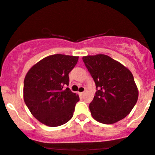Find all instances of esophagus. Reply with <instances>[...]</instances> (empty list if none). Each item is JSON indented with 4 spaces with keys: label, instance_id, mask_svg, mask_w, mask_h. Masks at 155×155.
Here are the masks:
<instances>
[{
    "label": "esophagus",
    "instance_id": "obj_1",
    "mask_svg": "<svg viewBox=\"0 0 155 155\" xmlns=\"http://www.w3.org/2000/svg\"><path fill=\"white\" fill-rule=\"evenodd\" d=\"M84 94V92H79V95H83Z\"/></svg>",
    "mask_w": 155,
    "mask_h": 155
}]
</instances>
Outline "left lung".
Returning <instances> with one entry per match:
<instances>
[{"label":"left lung","instance_id":"left-lung-1","mask_svg":"<svg viewBox=\"0 0 155 155\" xmlns=\"http://www.w3.org/2000/svg\"><path fill=\"white\" fill-rule=\"evenodd\" d=\"M82 60L97 90L89 106L92 117L107 124L124 119L132 111L138 97L132 73L106 54L87 55Z\"/></svg>","mask_w":155,"mask_h":155}]
</instances>
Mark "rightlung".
<instances>
[{"label":"right lung","instance_id":"add662e5","mask_svg":"<svg viewBox=\"0 0 155 155\" xmlns=\"http://www.w3.org/2000/svg\"><path fill=\"white\" fill-rule=\"evenodd\" d=\"M79 57L56 54L46 57L27 73L23 97L36 120L49 127H58L72 118L79 95L68 87V74Z\"/></svg>","mask_w":155,"mask_h":155}]
</instances>
